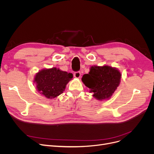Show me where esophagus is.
<instances>
[{
  "label": "esophagus",
  "instance_id": "obj_1",
  "mask_svg": "<svg viewBox=\"0 0 154 154\" xmlns=\"http://www.w3.org/2000/svg\"><path fill=\"white\" fill-rule=\"evenodd\" d=\"M80 75H81V74H80V71H77V72H75L74 73V76L75 78H80Z\"/></svg>",
  "mask_w": 154,
  "mask_h": 154
}]
</instances>
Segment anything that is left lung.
<instances>
[{
    "mask_svg": "<svg viewBox=\"0 0 154 154\" xmlns=\"http://www.w3.org/2000/svg\"><path fill=\"white\" fill-rule=\"evenodd\" d=\"M121 74L116 68L105 66L91 67L88 74L82 78V82L97 100L110 98L114 94L120 81Z\"/></svg>",
    "mask_w": 154,
    "mask_h": 154,
    "instance_id": "left-lung-1",
    "label": "left lung"
}]
</instances>
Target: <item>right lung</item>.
Returning a JSON list of instances; mask_svg holds the SVG:
<instances>
[{
  "label": "right lung",
  "mask_w": 154,
  "mask_h": 154,
  "mask_svg": "<svg viewBox=\"0 0 154 154\" xmlns=\"http://www.w3.org/2000/svg\"><path fill=\"white\" fill-rule=\"evenodd\" d=\"M72 77L73 75L71 73L54 67L44 69L38 72L34 81L40 94L47 99H53L63 93L67 84Z\"/></svg>",
  "instance_id": "add662e5"
}]
</instances>
